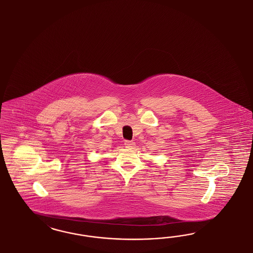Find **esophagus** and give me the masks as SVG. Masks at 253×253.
Listing matches in <instances>:
<instances>
[{
    "mask_svg": "<svg viewBox=\"0 0 253 253\" xmlns=\"http://www.w3.org/2000/svg\"><path fill=\"white\" fill-rule=\"evenodd\" d=\"M124 145L126 147H133V146H135V143L133 142V141H129V140H126L125 142H124Z\"/></svg>",
    "mask_w": 253,
    "mask_h": 253,
    "instance_id": "esophagus-1",
    "label": "esophagus"
}]
</instances>
